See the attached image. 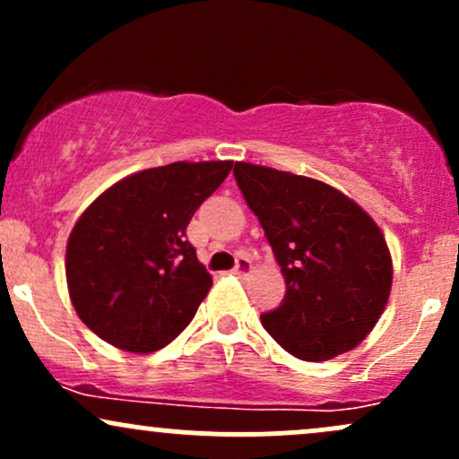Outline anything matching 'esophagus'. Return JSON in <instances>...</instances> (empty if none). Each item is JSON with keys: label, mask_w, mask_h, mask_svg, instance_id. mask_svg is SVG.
Listing matches in <instances>:
<instances>
[{"label": "esophagus", "mask_w": 459, "mask_h": 459, "mask_svg": "<svg viewBox=\"0 0 459 459\" xmlns=\"http://www.w3.org/2000/svg\"><path fill=\"white\" fill-rule=\"evenodd\" d=\"M250 272H252L250 259H246V256H239V259H237V263H235V267H233L235 276H247Z\"/></svg>", "instance_id": "1"}]
</instances>
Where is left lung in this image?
Returning <instances> with one entry per match:
<instances>
[{
    "label": "left lung",
    "instance_id": "obj_1",
    "mask_svg": "<svg viewBox=\"0 0 459 459\" xmlns=\"http://www.w3.org/2000/svg\"><path fill=\"white\" fill-rule=\"evenodd\" d=\"M287 284L261 324L289 354L321 362L354 350L386 308L393 259L376 220L328 183L237 161Z\"/></svg>",
    "mask_w": 459,
    "mask_h": 459
}]
</instances>
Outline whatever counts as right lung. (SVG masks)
Here are the masks:
<instances>
[{
    "instance_id": "right-lung-1",
    "label": "right lung",
    "mask_w": 459,
    "mask_h": 459,
    "mask_svg": "<svg viewBox=\"0 0 459 459\" xmlns=\"http://www.w3.org/2000/svg\"><path fill=\"white\" fill-rule=\"evenodd\" d=\"M230 168H149L120 178L79 215L66 244L68 296L99 339L151 354L187 328L213 281L186 230Z\"/></svg>"
}]
</instances>
